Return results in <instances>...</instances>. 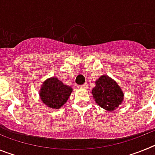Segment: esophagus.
Returning <instances> with one entry per match:
<instances>
[{
  "label": "esophagus",
  "mask_w": 155,
  "mask_h": 155,
  "mask_svg": "<svg viewBox=\"0 0 155 155\" xmlns=\"http://www.w3.org/2000/svg\"><path fill=\"white\" fill-rule=\"evenodd\" d=\"M79 87H80V88H87V84H82V85L79 86Z\"/></svg>",
  "instance_id": "obj_1"
}]
</instances>
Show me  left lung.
Here are the masks:
<instances>
[{
    "label": "left lung",
    "instance_id": "obj_1",
    "mask_svg": "<svg viewBox=\"0 0 155 155\" xmlns=\"http://www.w3.org/2000/svg\"><path fill=\"white\" fill-rule=\"evenodd\" d=\"M91 93L100 107L109 112L117 109L124 102V91L116 81L108 75H102L95 81Z\"/></svg>",
    "mask_w": 155,
    "mask_h": 155
}]
</instances>
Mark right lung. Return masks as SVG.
I'll return each instance as SVG.
<instances>
[{
	"instance_id": "1",
	"label": "right lung",
	"mask_w": 155,
	"mask_h": 155,
	"mask_svg": "<svg viewBox=\"0 0 155 155\" xmlns=\"http://www.w3.org/2000/svg\"><path fill=\"white\" fill-rule=\"evenodd\" d=\"M73 88L64 84L56 77L47 78L42 83L39 90L42 102L52 109H59L68 100Z\"/></svg>"
}]
</instances>
